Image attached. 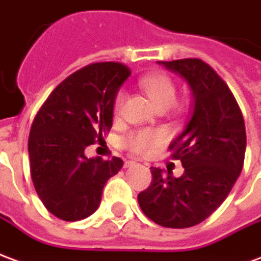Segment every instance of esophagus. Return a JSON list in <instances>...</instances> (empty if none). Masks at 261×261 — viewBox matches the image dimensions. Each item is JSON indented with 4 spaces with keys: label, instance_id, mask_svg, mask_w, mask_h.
<instances>
[{
    "label": "esophagus",
    "instance_id": "obj_1",
    "mask_svg": "<svg viewBox=\"0 0 261 261\" xmlns=\"http://www.w3.org/2000/svg\"><path fill=\"white\" fill-rule=\"evenodd\" d=\"M135 164H136V161H133V160H129V161H126V163H125V168H130V167H133Z\"/></svg>",
    "mask_w": 261,
    "mask_h": 261
}]
</instances>
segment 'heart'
Wrapping results in <instances>:
<instances>
[{"label": "heart", "instance_id": "obj_1", "mask_svg": "<svg viewBox=\"0 0 261 261\" xmlns=\"http://www.w3.org/2000/svg\"><path fill=\"white\" fill-rule=\"evenodd\" d=\"M139 85L159 110H161V108L167 110L175 102L176 89H175L174 82L171 81L167 75L151 73V75L143 76L139 81ZM123 101H125V93L119 91L115 97V101H114V110L117 114L122 110ZM164 139V133L160 132V130L143 129V130L129 135L128 138L125 139V146H126V149H129L133 153L144 154L147 153L150 149L163 143Z\"/></svg>", "mask_w": 261, "mask_h": 261}]
</instances>
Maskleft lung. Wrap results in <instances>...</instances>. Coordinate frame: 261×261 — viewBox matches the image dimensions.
<instances>
[{"label":"left lung","instance_id":"left-lung-1","mask_svg":"<svg viewBox=\"0 0 261 261\" xmlns=\"http://www.w3.org/2000/svg\"><path fill=\"white\" fill-rule=\"evenodd\" d=\"M157 64L179 75L191 89L189 121L170 144L185 172L175 178L170 171L151 168L153 182L139 193V206L159 225L189 228L221 206L241 175L245 122L231 90L206 62L188 58Z\"/></svg>","mask_w":261,"mask_h":261}]
</instances>
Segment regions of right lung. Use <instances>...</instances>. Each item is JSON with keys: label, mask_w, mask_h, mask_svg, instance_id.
Wrapping results in <instances>:
<instances>
[{"label": "right lung", "mask_w": 261, "mask_h": 261, "mask_svg": "<svg viewBox=\"0 0 261 261\" xmlns=\"http://www.w3.org/2000/svg\"><path fill=\"white\" fill-rule=\"evenodd\" d=\"M130 72L118 62L93 64L72 73L51 93L29 136L32 179L45 208L64 221H79L100 206L104 185L123 161L86 157L104 140L114 101Z\"/></svg>", "instance_id": "right-lung-1"}]
</instances>
